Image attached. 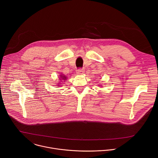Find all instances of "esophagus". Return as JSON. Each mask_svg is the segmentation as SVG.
Instances as JSON below:
<instances>
[{
  "mask_svg": "<svg viewBox=\"0 0 158 158\" xmlns=\"http://www.w3.org/2000/svg\"><path fill=\"white\" fill-rule=\"evenodd\" d=\"M85 72V69H79L78 70H76V73L77 74H81V73Z\"/></svg>",
  "mask_w": 158,
  "mask_h": 158,
  "instance_id": "esophagus-1",
  "label": "esophagus"
}]
</instances>
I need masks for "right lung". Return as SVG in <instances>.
<instances>
[{
    "instance_id": "obj_1",
    "label": "right lung",
    "mask_w": 158,
    "mask_h": 158,
    "mask_svg": "<svg viewBox=\"0 0 158 158\" xmlns=\"http://www.w3.org/2000/svg\"><path fill=\"white\" fill-rule=\"evenodd\" d=\"M60 77H61L60 80H64V81L67 80V77H66L65 76H64V75H62V74H61V75L60 76Z\"/></svg>"
}]
</instances>
